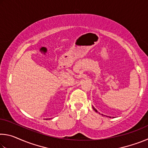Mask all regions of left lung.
<instances>
[{
    "instance_id": "left-lung-1",
    "label": "left lung",
    "mask_w": 148,
    "mask_h": 148,
    "mask_svg": "<svg viewBox=\"0 0 148 148\" xmlns=\"http://www.w3.org/2000/svg\"><path fill=\"white\" fill-rule=\"evenodd\" d=\"M92 108H93V110H95V112H97V110L96 109H95L94 107H92ZM99 114H100V113H99ZM102 116H103V114H102Z\"/></svg>"
}]
</instances>
